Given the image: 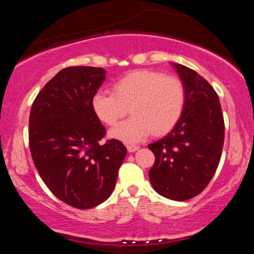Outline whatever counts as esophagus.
<instances>
[{
	"instance_id": "34e87169",
	"label": "esophagus",
	"mask_w": 254,
	"mask_h": 254,
	"mask_svg": "<svg viewBox=\"0 0 254 254\" xmlns=\"http://www.w3.org/2000/svg\"><path fill=\"white\" fill-rule=\"evenodd\" d=\"M127 151H129V153H133V151H136L139 147L136 144H127Z\"/></svg>"
}]
</instances>
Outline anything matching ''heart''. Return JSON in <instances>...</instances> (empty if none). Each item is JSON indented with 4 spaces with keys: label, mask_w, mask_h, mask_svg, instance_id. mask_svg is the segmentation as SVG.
Masks as SVG:
<instances>
[{
    "label": "heart",
    "mask_w": 254,
    "mask_h": 254,
    "mask_svg": "<svg viewBox=\"0 0 254 254\" xmlns=\"http://www.w3.org/2000/svg\"><path fill=\"white\" fill-rule=\"evenodd\" d=\"M185 101V87L180 78L138 70L118 80L113 92H98L92 105L98 118L107 125H115L130 107L132 117L111 129L110 136L125 143H137L151 132H170L182 118Z\"/></svg>",
    "instance_id": "heart-1"
}]
</instances>
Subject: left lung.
I'll use <instances>...</instances> for the list:
<instances>
[{
    "mask_svg": "<svg viewBox=\"0 0 254 254\" xmlns=\"http://www.w3.org/2000/svg\"><path fill=\"white\" fill-rule=\"evenodd\" d=\"M185 87L182 118L164 138L148 144L155 155L149 170L154 190L173 200H188L208 186L220 164L224 121L220 99L196 71L174 64Z\"/></svg>",
    "mask_w": 254,
    "mask_h": 254,
    "instance_id": "8db88e82",
    "label": "left lung"
}]
</instances>
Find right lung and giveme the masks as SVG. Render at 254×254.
<instances>
[{
  "label": "right lung",
  "mask_w": 254,
  "mask_h": 254,
  "mask_svg": "<svg viewBox=\"0 0 254 254\" xmlns=\"http://www.w3.org/2000/svg\"><path fill=\"white\" fill-rule=\"evenodd\" d=\"M105 80L95 66H68L38 93L32 104L28 143L32 160L49 190L76 209L107 199L117 182L127 148L100 141L106 129L92 100Z\"/></svg>",
  "instance_id": "add662e5"
}]
</instances>
